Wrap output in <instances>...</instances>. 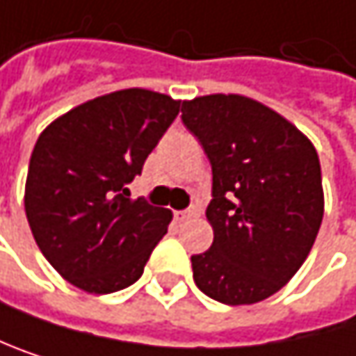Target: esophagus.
<instances>
[{
    "mask_svg": "<svg viewBox=\"0 0 356 356\" xmlns=\"http://www.w3.org/2000/svg\"><path fill=\"white\" fill-rule=\"evenodd\" d=\"M199 216V207H188V209H184V211H178L176 213V220L178 222H188V220H193V218H197Z\"/></svg>",
    "mask_w": 356,
    "mask_h": 356,
    "instance_id": "obj_1",
    "label": "esophagus"
}]
</instances>
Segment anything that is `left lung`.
I'll return each instance as SVG.
<instances>
[{
	"mask_svg": "<svg viewBox=\"0 0 356 356\" xmlns=\"http://www.w3.org/2000/svg\"><path fill=\"white\" fill-rule=\"evenodd\" d=\"M182 122L213 172L205 211L213 245L191 257L195 284L224 305L266 300L300 269L317 238V151L292 122L245 95L182 101Z\"/></svg>",
	"mask_w": 356,
	"mask_h": 356,
	"instance_id": "8db88e82",
	"label": "left lung"
}]
</instances>
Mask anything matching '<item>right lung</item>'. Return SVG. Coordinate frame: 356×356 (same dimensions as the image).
I'll return each mask as SVG.
<instances>
[{
	"label": "right lung",
	"mask_w": 356,
	"mask_h": 356,
	"mask_svg": "<svg viewBox=\"0 0 356 356\" xmlns=\"http://www.w3.org/2000/svg\"><path fill=\"white\" fill-rule=\"evenodd\" d=\"M178 111L170 95L115 90L56 118L37 138L26 220L45 259L72 286L109 294L143 275L172 211L130 199L126 184Z\"/></svg>",
	"instance_id": "1"
}]
</instances>
